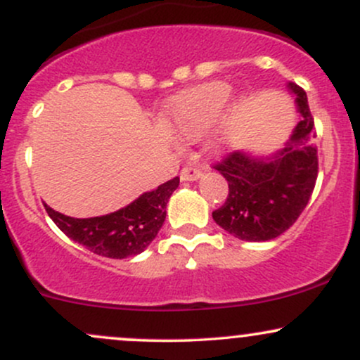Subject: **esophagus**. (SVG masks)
<instances>
[{
    "label": "esophagus",
    "instance_id": "obj_1",
    "mask_svg": "<svg viewBox=\"0 0 360 360\" xmlns=\"http://www.w3.org/2000/svg\"><path fill=\"white\" fill-rule=\"evenodd\" d=\"M200 176H201V169L193 167V166L183 167L181 169V174H179L181 181H196V179H200Z\"/></svg>",
    "mask_w": 360,
    "mask_h": 360
}]
</instances>
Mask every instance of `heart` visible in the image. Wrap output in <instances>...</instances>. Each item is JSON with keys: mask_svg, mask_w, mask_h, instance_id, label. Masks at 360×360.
<instances>
[{"mask_svg": "<svg viewBox=\"0 0 360 360\" xmlns=\"http://www.w3.org/2000/svg\"><path fill=\"white\" fill-rule=\"evenodd\" d=\"M232 96V88L223 81H212L186 91L172 105V125L186 140L200 137L221 118Z\"/></svg>", "mask_w": 360, "mask_h": 360, "instance_id": "heart-1", "label": "heart"}]
</instances>
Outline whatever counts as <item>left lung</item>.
I'll return each mask as SVG.
<instances>
[{"instance_id":"obj_1","label":"left lung","mask_w":360,"mask_h":360,"mask_svg":"<svg viewBox=\"0 0 360 360\" xmlns=\"http://www.w3.org/2000/svg\"><path fill=\"white\" fill-rule=\"evenodd\" d=\"M300 123L283 150L269 159H255L243 152L226 154L213 164L229 183V196L213 212V220L247 242L279 237L307 208L318 177L316 131L307 93L295 82Z\"/></svg>"}]
</instances>
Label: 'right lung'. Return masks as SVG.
I'll return each mask as SVG.
<instances>
[{
  "label": "right lung",
  "mask_w": 360,
  "mask_h": 360,
  "mask_svg": "<svg viewBox=\"0 0 360 360\" xmlns=\"http://www.w3.org/2000/svg\"><path fill=\"white\" fill-rule=\"evenodd\" d=\"M177 186L179 177H174L154 191L143 193L125 208L105 217L71 218L47 205L45 212L71 240L103 257L125 259L143 252L154 240L166 220L169 198Z\"/></svg>",
  "instance_id": "add662e5"
}]
</instances>
